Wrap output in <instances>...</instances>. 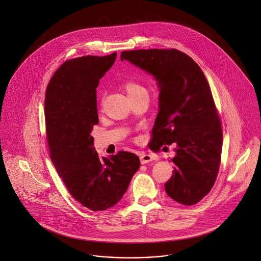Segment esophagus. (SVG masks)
Here are the masks:
<instances>
[{"mask_svg": "<svg viewBox=\"0 0 261 261\" xmlns=\"http://www.w3.org/2000/svg\"><path fill=\"white\" fill-rule=\"evenodd\" d=\"M152 161H154V158H153V155L149 154V153H143L140 156V162L142 164H146V163H149Z\"/></svg>", "mask_w": 261, "mask_h": 261, "instance_id": "esophagus-1", "label": "esophagus"}]
</instances>
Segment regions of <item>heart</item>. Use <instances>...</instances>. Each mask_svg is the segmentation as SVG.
<instances>
[{"mask_svg": "<svg viewBox=\"0 0 261 261\" xmlns=\"http://www.w3.org/2000/svg\"><path fill=\"white\" fill-rule=\"evenodd\" d=\"M122 87L124 89L125 92L127 93L128 97H134V96H138V95L147 93L145 88L141 86L140 84H138L135 81H132V80L125 81Z\"/></svg>", "mask_w": 261, "mask_h": 261, "instance_id": "heart-1", "label": "heart"}]
</instances>
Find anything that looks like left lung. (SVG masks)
<instances>
[{
  "label": "left lung",
  "instance_id": "1",
  "mask_svg": "<svg viewBox=\"0 0 261 261\" xmlns=\"http://www.w3.org/2000/svg\"><path fill=\"white\" fill-rule=\"evenodd\" d=\"M120 60L155 79L159 113L150 145H176L170 160L173 175L165 192L179 203L196 204L214 185L222 150L220 119L205 76L193 59L178 50H125Z\"/></svg>",
  "mask_w": 261,
  "mask_h": 261
}]
</instances>
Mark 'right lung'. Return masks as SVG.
Instances as JSON below:
<instances>
[{"instance_id": "add662e5", "label": "right lung", "mask_w": 261, "mask_h": 261, "mask_svg": "<svg viewBox=\"0 0 261 261\" xmlns=\"http://www.w3.org/2000/svg\"><path fill=\"white\" fill-rule=\"evenodd\" d=\"M115 60L116 53L67 61L51 77L46 91L50 160L71 196L93 211L114 206L140 167L139 158L128 151L100 158L91 135L99 123L96 89Z\"/></svg>"}]
</instances>
